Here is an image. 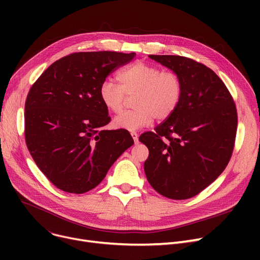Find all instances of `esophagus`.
<instances>
[{"instance_id": "esophagus-1", "label": "esophagus", "mask_w": 260, "mask_h": 260, "mask_svg": "<svg viewBox=\"0 0 260 260\" xmlns=\"http://www.w3.org/2000/svg\"><path fill=\"white\" fill-rule=\"evenodd\" d=\"M131 136H132L133 139H134L135 144H138V143H139V140H138V134H137V133H135V132H133V133H131Z\"/></svg>"}]
</instances>
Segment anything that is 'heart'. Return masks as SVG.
Here are the masks:
<instances>
[{
	"instance_id": "b5f03b06",
	"label": "heart",
	"mask_w": 260,
	"mask_h": 260,
	"mask_svg": "<svg viewBox=\"0 0 260 260\" xmlns=\"http://www.w3.org/2000/svg\"><path fill=\"white\" fill-rule=\"evenodd\" d=\"M120 85L112 79L102 81L99 97L109 112H121L125 94L136 93V109L120 114L113 126L128 132L147 126L157 120L169 118L179 105L182 97V82L174 72H162L156 65L136 62L118 74Z\"/></svg>"
}]
</instances>
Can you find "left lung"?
<instances>
[{
	"label": "left lung",
	"mask_w": 260,
	"mask_h": 260,
	"mask_svg": "<svg viewBox=\"0 0 260 260\" xmlns=\"http://www.w3.org/2000/svg\"><path fill=\"white\" fill-rule=\"evenodd\" d=\"M148 57L180 77L182 97L155 132L139 137L149 152L144 172L160 195L187 199L228 166L237 131L236 106L221 79L206 65L180 56Z\"/></svg>",
	"instance_id": "obj_1"
}]
</instances>
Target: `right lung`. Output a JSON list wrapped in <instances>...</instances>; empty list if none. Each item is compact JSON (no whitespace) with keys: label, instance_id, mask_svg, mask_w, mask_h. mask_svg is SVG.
Returning a JSON list of instances; mask_svg holds the SVG:
<instances>
[{"label":"right lung","instance_id":"1","mask_svg":"<svg viewBox=\"0 0 260 260\" xmlns=\"http://www.w3.org/2000/svg\"><path fill=\"white\" fill-rule=\"evenodd\" d=\"M135 52H75L54 63L31 86L25 102V140L47 179L67 193L97 186L114 162L134 144L124 129L105 131L111 121L99 87Z\"/></svg>","mask_w":260,"mask_h":260}]
</instances>
